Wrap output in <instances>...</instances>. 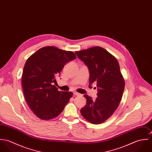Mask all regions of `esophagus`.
I'll list each match as a JSON object with an SVG mask.
<instances>
[{"label":"esophagus","mask_w":152,"mask_h":152,"mask_svg":"<svg viewBox=\"0 0 152 152\" xmlns=\"http://www.w3.org/2000/svg\"><path fill=\"white\" fill-rule=\"evenodd\" d=\"M73 94H74V95H75V96H80V95H81L80 94H79V93H78V92H74Z\"/></svg>","instance_id":"1"}]
</instances>
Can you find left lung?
I'll return each mask as SVG.
<instances>
[{"mask_svg": "<svg viewBox=\"0 0 152 152\" xmlns=\"http://www.w3.org/2000/svg\"><path fill=\"white\" fill-rule=\"evenodd\" d=\"M78 58L86 64L89 72V87L96 84L95 100L84 95L86 105L81 109L83 116L89 122L100 124L112 115L118 107L125 89V81L115 57L100 47L75 51Z\"/></svg>", "mask_w": 152, "mask_h": 152, "instance_id": "1", "label": "left lung"}]
</instances>
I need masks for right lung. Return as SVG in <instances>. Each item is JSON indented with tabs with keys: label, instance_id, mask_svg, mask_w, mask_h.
Returning <instances> with one entry per match:
<instances>
[{
	"label": "right lung",
	"instance_id": "1",
	"mask_svg": "<svg viewBox=\"0 0 152 152\" xmlns=\"http://www.w3.org/2000/svg\"><path fill=\"white\" fill-rule=\"evenodd\" d=\"M75 58L72 51L50 46L39 49L26 61L22 74L24 95L38 118L43 120L56 118L68 103L72 92L59 91L53 83L65 64Z\"/></svg>",
	"mask_w": 152,
	"mask_h": 152
}]
</instances>
